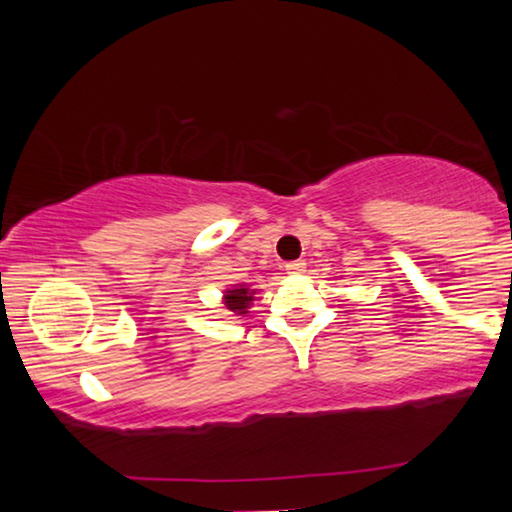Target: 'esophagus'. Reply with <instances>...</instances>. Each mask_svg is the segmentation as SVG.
Instances as JSON below:
<instances>
[{
  "label": "esophagus",
  "instance_id": "1",
  "mask_svg": "<svg viewBox=\"0 0 512 512\" xmlns=\"http://www.w3.org/2000/svg\"><path fill=\"white\" fill-rule=\"evenodd\" d=\"M286 270H289L291 275H300V272H305V261H291V263H286Z\"/></svg>",
  "mask_w": 512,
  "mask_h": 512
}]
</instances>
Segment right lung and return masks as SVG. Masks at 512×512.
Masks as SVG:
<instances>
[{"label":"right lung","instance_id":"obj_1","mask_svg":"<svg viewBox=\"0 0 512 512\" xmlns=\"http://www.w3.org/2000/svg\"><path fill=\"white\" fill-rule=\"evenodd\" d=\"M254 291L249 289H233V291H226V307L230 312L235 314H244L247 312V307L251 300H254V296H251Z\"/></svg>","mask_w":512,"mask_h":512}]
</instances>
